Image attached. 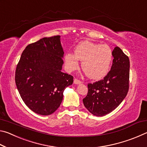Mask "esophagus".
<instances>
[{"instance_id": "1", "label": "esophagus", "mask_w": 147, "mask_h": 147, "mask_svg": "<svg viewBox=\"0 0 147 147\" xmlns=\"http://www.w3.org/2000/svg\"><path fill=\"white\" fill-rule=\"evenodd\" d=\"M82 83V82L80 81V80H78V79H74V84H81Z\"/></svg>"}]
</instances>
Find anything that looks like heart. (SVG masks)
<instances>
[{
    "label": "heart",
    "mask_w": 147,
    "mask_h": 147,
    "mask_svg": "<svg viewBox=\"0 0 147 147\" xmlns=\"http://www.w3.org/2000/svg\"><path fill=\"white\" fill-rule=\"evenodd\" d=\"M80 61L86 75L91 79L98 80L106 75L113 60V52L107 45H99L85 41L78 43L74 54L67 53L65 62L69 71L78 69Z\"/></svg>",
    "instance_id": "1"
}]
</instances>
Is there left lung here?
<instances>
[{
  "instance_id": "obj_1",
  "label": "left lung",
  "mask_w": 147,
  "mask_h": 147,
  "mask_svg": "<svg viewBox=\"0 0 147 147\" xmlns=\"http://www.w3.org/2000/svg\"><path fill=\"white\" fill-rule=\"evenodd\" d=\"M113 52L111 70L104 79L88 84V93L83 99L86 108L94 115H106L117 108L129 89L130 60L118 47Z\"/></svg>"
}]
</instances>
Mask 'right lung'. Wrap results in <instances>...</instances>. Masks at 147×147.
I'll use <instances>...</instances> for the list:
<instances>
[{
    "label": "right lung",
    "instance_id": "add662e5",
    "mask_svg": "<svg viewBox=\"0 0 147 147\" xmlns=\"http://www.w3.org/2000/svg\"><path fill=\"white\" fill-rule=\"evenodd\" d=\"M63 50L60 36L44 38L28 45L16 71L17 88L24 104L34 112L49 115L58 109L63 91L73 76L61 72Z\"/></svg>",
    "mask_w": 147,
    "mask_h": 147
}]
</instances>
